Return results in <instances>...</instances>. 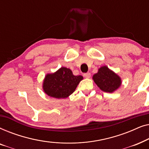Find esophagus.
Returning a JSON list of instances; mask_svg holds the SVG:
<instances>
[{
	"instance_id": "obj_1",
	"label": "esophagus",
	"mask_w": 149,
	"mask_h": 149,
	"mask_svg": "<svg viewBox=\"0 0 149 149\" xmlns=\"http://www.w3.org/2000/svg\"><path fill=\"white\" fill-rule=\"evenodd\" d=\"M83 76H84L85 78H89V77H91V74L89 72L84 73V74H83Z\"/></svg>"
}]
</instances>
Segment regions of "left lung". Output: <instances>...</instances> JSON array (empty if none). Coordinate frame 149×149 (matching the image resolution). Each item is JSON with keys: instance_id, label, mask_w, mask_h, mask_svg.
<instances>
[{"instance_id": "8db88e82", "label": "left lung", "mask_w": 149, "mask_h": 149, "mask_svg": "<svg viewBox=\"0 0 149 149\" xmlns=\"http://www.w3.org/2000/svg\"><path fill=\"white\" fill-rule=\"evenodd\" d=\"M93 79L101 90L112 93L121 84L120 77L107 66H102L93 76Z\"/></svg>"}]
</instances>
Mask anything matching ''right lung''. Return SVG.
I'll use <instances>...</instances> for the list:
<instances>
[{
    "instance_id": "1",
    "label": "right lung",
    "mask_w": 149,
    "mask_h": 149,
    "mask_svg": "<svg viewBox=\"0 0 149 149\" xmlns=\"http://www.w3.org/2000/svg\"><path fill=\"white\" fill-rule=\"evenodd\" d=\"M82 79V76H74L70 69L62 67L55 73L46 75L42 87L49 96L66 98L74 92Z\"/></svg>"
}]
</instances>
